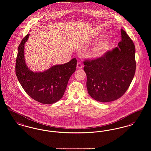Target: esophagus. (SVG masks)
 Segmentation results:
<instances>
[{
  "label": "esophagus",
  "instance_id": "34e87169",
  "mask_svg": "<svg viewBox=\"0 0 151 151\" xmlns=\"http://www.w3.org/2000/svg\"><path fill=\"white\" fill-rule=\"evenodd\" d=\"M77 69H82L83 68V66L81 63H77Z\"/></svg>",
  "mask_w": 151,
  "mask_h": 151
}]
</instances>
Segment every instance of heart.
I'll use <instances>...</instances> for the list:
<instances>
[{"label": "heart", "instance_id": "obj_1", "mask_svg": "<svg viewBox=\"0 0 151 151\" xmlns=\"http://www.w3.org/2000/svg\"><path fill=\"white\" fill-rule=\"evenodd\" d=\"M111 39L109 37H105L100 40L92 48L91 53L95 57L103 56L110 48Z\"/></svg>", "mask_w": 151, "mask_h": 151}]
</instances>
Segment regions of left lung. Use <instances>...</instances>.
I'll return each mask as SVG.
<instances>
[{
  "label": "left lung",
  "mask_w": 151,
  "mask_h": 151,
  "mask_svg": "<svg viewBox=\"0 0 151 151\" xmlns=\"http://www.w3.org/2000/svg\"><path fill=\"white\" fill-rule=\"evenodd\" d=\"M121 35L118 47L100 58L83 62L88 93L101 102H109L120 98L135 75V45L122 29Z\"/></svg>",
  "instance_id": "1"
}]
</instances>
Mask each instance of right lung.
Returning <instances> with one entry per match:
<instances>
[{
	"mask_svg": "<svg viewBox=\"0 0 151 151\" xmlns=\"http://www.w3.org/2000/svg\"><path fill=\"white\" fill-rule=\"evenodd\" d=\"M28 34L18 47L16 57V76L25 91L34 100L43 104H52L64 95L69 79L76 71L77 60L56 65L44 72H34L26 65L24 58V44L28 39Z\"/></svg>",
	"mask_w": 151,
	"mask_h": 151,
	"instance_id": "add662e5",
	"label": "right lung"
}]
</instances>
